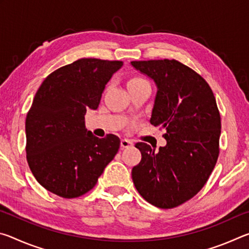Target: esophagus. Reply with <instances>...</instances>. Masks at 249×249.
<instances>
[{"mask_svg":"<svg viewBox=\"0 0 249 249\" xmlns=\"http://www.w3.org/2000/svg\"><path fill=\"white\" fill-rule=\"evenodd\" d=\"M130 146H133V142H130V141H128V140H126V138H124V140L121 141V147H122V148H127V147H130Z\"/></svg>","mask_w":249,"mask_h":249,"instance_id":"obj_1","label":"esophagus"}]
</instances>
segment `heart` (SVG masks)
Here are the masks:
<instances>
[{"label": "heart", "instance_id": "obj_1", "mask_svg": "<svg viewBox=\"0 0 249 249\" xmlns=\"http://www.w3.org/2000/svg\"><path fill=\"white\" fill-rule=\"evenodd\" d=\"M141 81H145V80L142 79V78H133V79L129 80L128 83H135V82H141Z\"/></svg>", "mask_w": 249, "mask_h": 249}]
</instances>
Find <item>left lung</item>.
Segmentation results:
<instances>
[{
    "mask_svg": "<svg viewBox=\"0 0 249 249\" xmlns=\"http://www.w3.org/2000/svg\"><path fill=\"white\" fill-rule=\"evenodd\" d=\"M155 82L150 123L166 128V146L155 151L137 142L142 160L132 170L135 188L160 209L190 200L206 183L218 157L221 116L205 80L191 68L169 59L132 61Z\"/></svg>",
    "mask_w": 249,
    "mask_h": 249,
    "instance_id": "1",
    "label": "left lung"
}]
</instances>
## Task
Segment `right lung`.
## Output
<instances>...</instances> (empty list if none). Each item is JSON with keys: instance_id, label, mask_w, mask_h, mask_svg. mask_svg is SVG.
Wrapping results in <instances>:
<instances>
[{"instance_id": "right-lung-1", "label": "right lung", "mask_w": 249, "mask_h": 249, "mask_svg": "<svg viewBox=\"0 0 249 249\" xmlns=\"http://www.w3.org/2000/svg\"><path fill=\"white\" fill-rule=\"evenodd\" d=\"M122 66L82 58L41 83L26 116V154L34 177L48 191L67 199L84 195L115 157L120 138L95 137L84 115L99 107L105 86Z\"/></svg>"}]
</instances>
